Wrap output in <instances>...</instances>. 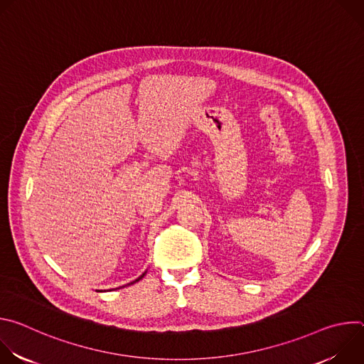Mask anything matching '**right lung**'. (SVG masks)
I'll use <instances>...</instances> for the list:
<instances>
[{
    "label": "right lung",
    "instance_id": "1",
    "mask_svg": "<svg viewBox=\"0 0 364 364\" xmlns=\"http://www.w3.org/2000/svg\"><path fill=\"white\" fill-rule=\"evenodd\" d=\"M144 275H145V272H144V274H142V275H141V277H139V278H136V279H135V281H132V282H129V284H128V285H131V284H135V282H138V281H139V279H142V278H144Z\"/></svg>",
    "mask_w": 364,
    "mask_h": 364
}]
</instances>
